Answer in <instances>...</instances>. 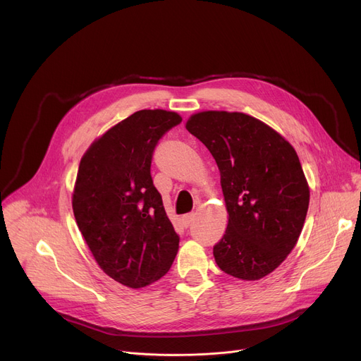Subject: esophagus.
<instances>
[{
  "label": "esophagus",
  "instance_id": "esophagus-1",
  "mask_svg": "<svg viewBox=\"0 0 361 361\" xmlns=\"http://www.w3.org/2000/svg\"><path fill=\"white\" fill-rule=\"evenodd\" d=\"M195 218H196L195 213H187V214H184L183 218H181V222H183V225L187 228V226L191 225V222L195 221Z\"/></svg>",
  "mask_w": 361,
  "mask_h": 361
}]
</instances>
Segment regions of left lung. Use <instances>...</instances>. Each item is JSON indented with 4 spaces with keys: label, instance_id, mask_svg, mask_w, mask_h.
I'll list each match as a JSON object with an SVG mask.
<instances>
[{
    "label": "left lung",
    "instance_id": "8db88e82",
    "mask_svg": "<svg viewBox=\"0 0 361 361\" xmlns=\"http://www.w3.org/2000/svg\"><path fill=\"white\" fill-rule=\"evenodd\" d=\"M185 128L221 171L229 221L213 247L216 264L243 280L270 274L295 248L307 213L309 187L296 151L244 113H197Z\"/></svg>",
    "mask_w": 361,
    "mask_h": 361
}]
</instances>
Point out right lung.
I'll list each match as a JSON object with an SVG mask.
<instances>
[{
	"mask_svg": "<svg viewBox=\"0 0 361 361\" xmlns=\"http://www.w3.org/2000/svg\"><path fill=\"white\" fill-rule=\"evenodd\" d=\"M181 117L140 110L113 126L84 154L72 197L77 225L102 270L132 289L171 269L180 236L151 177L159 139Z\"/></svg>",
	"mask_w": 361,
	"mask_h": 361,
	"instance_id": "obj_1",
	"label": "right lung"
}]
</instances>
